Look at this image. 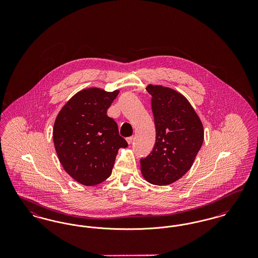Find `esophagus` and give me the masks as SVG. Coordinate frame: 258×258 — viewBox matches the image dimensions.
<instances>
[{
	"label": "esophagus",
	"instance_id": "1",
	"mask_svg": "<svg viewBox=\"0 0 258 258\" xmlns=\"http://www.w3.org/2000/svg\"><path fill=\"white\" fill-rule=\"evenodd\" d=\"M126 142L131 145L133 142H134V136H131V137H127L126 138Z\"/></svg>",
	"mask_w": 258,
	"mask_h": 258
}]
</instances>
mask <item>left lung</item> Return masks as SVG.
I'll return each instance as SVG.
<instances>
[{
  "label": "left lung",
  "mask_w": 258,
  "mask_h": 258,
  "mask_svg": "<svg viewBox=\"0 0 258 258\" xmlns=\"http://www.w3.org/2000/svg\"><path fill=\"white\" fill-rule=\"evenodd\" d=\"M156 125V143L140 160V169L149 183L170 184L188 171L204 139L197 112L184 96L168 87L149 84Z\"/></svg>",
  "instance_id": "8db88e82"
}]
</instances>
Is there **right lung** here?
I'll use <instances>...</instances> for the list:
<instances>
[{"mask_svg":"<svg viewBox=\"0 0 258 258\" xmlns=\"http://www.w3.org/2000/svg\"><path fill=\"white\" fill-rule=\"evenodd\" d=\"M119 90L88 88L76 93L58 113L53 141L64 171L76 182L96 185L112 173L118 150L127 147L107 109Z\"/></svg>","mask_w":258,"mask_h":258,"instance_id":"add662e5","label":"right lung"}]
</instances>
